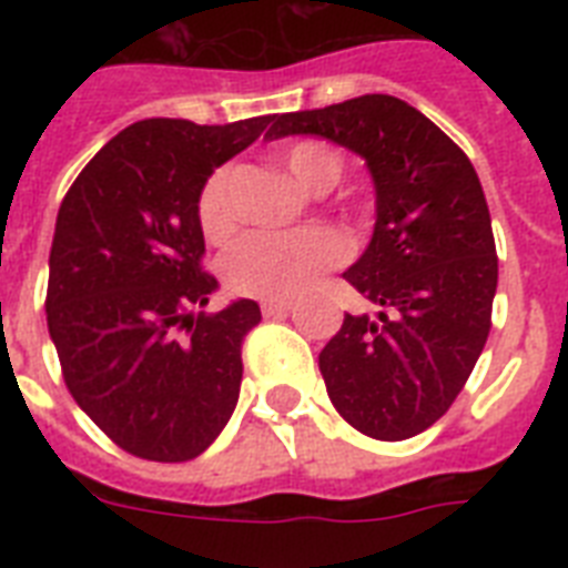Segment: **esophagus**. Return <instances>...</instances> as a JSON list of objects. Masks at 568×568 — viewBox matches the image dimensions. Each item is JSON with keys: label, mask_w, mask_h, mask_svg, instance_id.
I'll use <instances>...</instances> for the list:
<instances>
[{"label": "esophagus", "mask_w": 568, "mask_h": 568, "mask_svg": "<svg viewBox=\"0 0 568 568\" xmlns=\"http://www.w3.org/2000/svg\"><path fill=\"white\" fill-rule=\"evenodd\" d=\"M288 310H292V301H265V303H262V312H265L267 318L285 315Z\"/></svg>", "instance_id": "esophagus-1"}]
</instances>
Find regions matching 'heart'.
I'll use <instances>...</instances> for the list:
<instances>
[{
    "mask_svg": "<svg viewBox=\"0 0 568 568\" xmlns=\"http://www.w3.org/2000/svg\"><path fill=\"white\" fill-rule=\"evenodd\" d=\"M285 168L303 189L329 191L342 176V159L318 141H297L285 150ZM196 221L209 241H226L239 214L232 205V171H217L203 182L196 196ZM345 258V244L333 230L310 226L294 232H253L223 258V280L235 294L285 301L303 292L318 274Z\"/></svg>",
    "mask_w": 568,
    "mask_h": 568,
    "instance_id": "1",
    "label": "heart"
}]
</instances>
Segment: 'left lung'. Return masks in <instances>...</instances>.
Returning a JSON list of instances; mask_svg holds the SVG:
<instances>
[{
	"label": "left lung",
	"instance_id": "8db88e82",
	"mask_svg": "<svg viewBox=\"0 0 568 568\" xmlns=\"http://www.w3.org/2000/svg\"><path fill=\"white\" fill-rule=\"evenodd\" d=\"M318 135L363 155L377 189L372 244L345 280L377 318L345 315L321 351L327 395L379 442L427 430L466 386L493 327V217L468 155L388 93L274 114L267 138Z\"/></svg>",
	"mask_w": 568,
	"mask_h": 568
}]
</instances>
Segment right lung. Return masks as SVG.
<instances>
[{
	"label": "right lung",
	"mask_w": 568,
	"mask_h": 568,
	"mask_svg": "<svg viewBox=\"0 0 568 568\" xmlns=\"http://www.w3.org/2000/svg\"><path fill=\"white\" fill-rule=\"evenodd\" d=\"M138 120L67 191L49 250L47 324L70 395L129 454L200 457L239 404L241 345L262 321L256 301L214 315L196 196L214 168L265 126Z\"/></svg>",
	"instance_id": "1"
}]
</instances>
